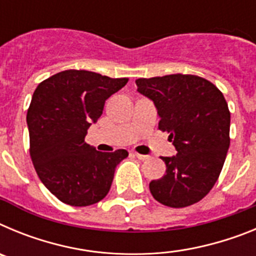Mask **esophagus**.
I'll return each mask as SVG.
<instances>
[{"mask_svg": "<svg viewBox=\"0 0 256 256\" xmlns=\"http://www.w3.org/2000/svg\"><path fill=\"white\" fill-rule=\"evenodd\" d=\"M133 155H134L136 158H137V159H140V160H148V158H150L148 155H142V154H138V152H134Z\"/></svg>", "mask_w": 256, "mask_h": 256, "instance_id": "obj_1", "label": "esophagus"}]
</instances>
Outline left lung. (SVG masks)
Masks as SVG:
<instances>
[{
	"mask_svg": "<svg viewBox=\"0 0 256 256\" xmlns=\"http://www.w3.org/2000/svg\"><path fill=\"white\" fill-rule=\"evenodd\" d=\"M136 84L154 101L159 130L169 133L177 150L176 156H162L166 173L151 180V195L169 208L196 204L218 180L230 148V112L224 96L208 79L191 74L140 78Z\"/></svg>",
	"mask_w": 256,
	"mask_h": 256,
	"instance_id": "1",
	"label": "left lung"
}]
</instances>
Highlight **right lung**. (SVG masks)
Wrapping results in <instances>:
<instances>
[{
    "label": "right lung",
    "mask_w": 256,
    "mask_h": 256,
    "mask_svg": "<svg viewBox=\"0 0 256 256\" xmlns=\"http://www.w3.org/2000/svg\"><path fill=\"white\" fill-rule=\"evenodd\" d=\"M128 82L88 70H64L36 88L26 114L32 162L52 195L72 206L108 195L126 150L100 152L84 141L105 101Z\"/></svg>",
    "instance_id": "right-lung-1"
}]
</instances>
